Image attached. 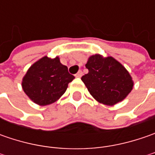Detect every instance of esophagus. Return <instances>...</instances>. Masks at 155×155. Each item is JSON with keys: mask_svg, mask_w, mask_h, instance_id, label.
Segmentation results:
<instances>
[{"mask_svg": "<svg viewBox=\"0 0 155 155\" xmlns=\"http://www.w3.org/2000/svg\"><path fill=\"white\" fill-rule=\"evenodd\" d=\"M82 75H83V72H82V71H78V72L77 73V74L75 75V76H76L77 78H81V77H82Z\"/></svg>", "mask_w": 155, "mask_h": 155, "instance_id": "1", "label": "esophagus"}]
</instances>
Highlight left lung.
<instances>
[{
    "label": "left lung",
    "mask_w": 155,
    "mask_h": 155,
    "mask_svg": "<svg viewBox=\"0 0 155 155\" xmlns=\"http://www.w3.org/2000/svg\"><path fill=\"white\" fill-rule=\"evenodd\" d=\"M89 72L82 77L89 92L99 103L114 105L125 98L134 83L128 71L112 57H90L85 64Z\"/></svg>",
    "instance_id": "obj_1"
}]
</instances>
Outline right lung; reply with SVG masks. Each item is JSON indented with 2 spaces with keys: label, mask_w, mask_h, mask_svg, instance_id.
Instances as JSON below:
<instances>
[{
  "label": "right lung",
  "mask_w": 155,
  "mask_h": 155,
  "mask_svg": "<svg viewBox=\"0 0 155 155\" xmlns=\"http://www.w3.org/2000/svg\"><path fill=\"white\" fill-rule=\"evenodd\" d=\"M74 78L58 57L45 56L28 69L22 80V88L32 101L44 106L59 98Z\"/></svg>",
  "instance_id": "add662e5"
}]
</instances>
